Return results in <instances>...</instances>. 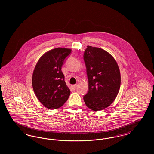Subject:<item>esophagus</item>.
Instances as JSON below:
<instances>
[{"label":"esophagus","instance_id":"34e87169","mask_svg":"<svg viewBox=\"0 0 154 154\" xmlns=\"http://www.w3.org/2000/svg\"><path fill=\"white\" fill-rule=\"evenodd\" d=\"M77 87V84H75V85H73L72 86V87L74 89H75V88H76V87Z\"/></svg>","mask_w":154,"mask_h":154}]
</instances>
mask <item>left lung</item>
<instances>
[{
    "label": "left lung",
    "mask_w": 154,
    "mask_h": 154,
    "mask_svg": "<svg viewBox=\"0 0 154 154\" xmlns=\"http://www.w3.org/2000/svg\"><path fill=\"white\" fill-rule=\"evenodd\" d=\"M89 90L84 100L93 111L104 110L116 98L121 85L117 63L108 52L88 45L84 54Z\"/></svg>",
    "instance_id": "8db88e82"
}]
</instances>
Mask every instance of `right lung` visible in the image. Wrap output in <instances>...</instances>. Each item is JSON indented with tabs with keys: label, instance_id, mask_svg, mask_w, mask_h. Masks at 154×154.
Here are the masks:
<instances>
[{
	"label": "right lung",
	"instance_id": "add662e5",
	"mask_svg": "<svg viewBox=\"0 0 154 154\" xmlns=\"http://www.w3.org/2000/svg\"><path fill=\"white\" fill-rule=\"evenodd\" d=\"M71 51V49L59 47L45 52L33 70L32 83L34 92L40 102L48 109L62 106L70 94L61 69Z\"/></svg>",
	"mask_w": 154,
	"mask_h": 154
}]
</instances>
